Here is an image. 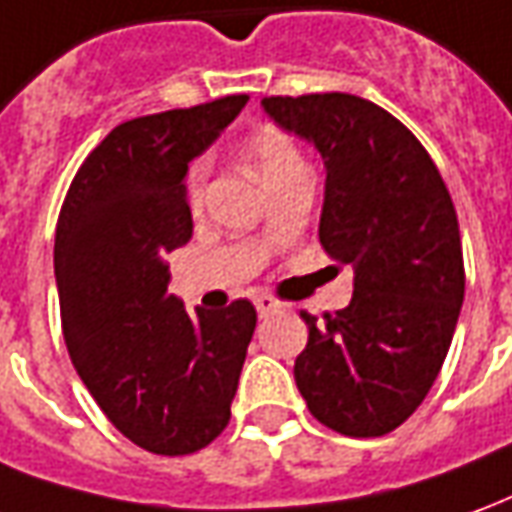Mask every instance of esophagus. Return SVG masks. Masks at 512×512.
Here are the masks:
<instances>
[{"label":"esophagus","instance_id":"obj_1","mask_svg":"<svg viewBox=\"0 0 512 512\" xmlns=\"http://www.w3.org/2000/svg\"><path fill=\"white\" fill-rule=\"evenodd\" d=\"M281 309H284V303L278 301V298H273V295H259V298H256V312H259V317L278 315Z\"/></svg>","mask_w":512,"mask_h":512}]
</instances>
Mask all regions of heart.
Segmentation results:
<instances>
[{
  "instance_id": "obj_1",
  "label": "heart",
  "mask_w": 512,
  "mask_h": 512,
  "mask_svg": "<svg viewBox=\"0 0 512 512\" xmlns=\"http://www.w3.org/2000/svg\"><path fill=\"white\" fill-rule=\"evenodd\" d=\"M248 150L250 158H253V164H256V169H259V175H262V181L267 183V186L281 181L284 175H290L295 169L306 167L301 153H298V147H295V142H292L290 136H287L284 130L270 128V125H264V128H259L250 136ZM203 181H206V164L197 161L195 167H192V172H189V197H192V200H200V195H203Z\"/></svg>"
}]
</instances>
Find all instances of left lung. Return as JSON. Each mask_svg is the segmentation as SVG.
Returning a JSON list of instances; mask_svg holds the SVG:
<instances>
[{
  "instance_id": "obj_1",
  "label": "left lung",
  "mask_w": 512,
  "mask_h": 512,
  "mask_svg": "<svg viewBox=\"0 0 512 512\" xmlns=\"http://www.w3.org/2000/svg\"><path fill=\"white\" fill-rule=\"evenodd\" d=\"M262 108L323 158L320 245L354 267L345 309L301 312L295 384L323 426L379 438L418 410L449 354L465 295L457 211L424 144L379 105L331 91Z\"/></svg>"
}]
</instances>
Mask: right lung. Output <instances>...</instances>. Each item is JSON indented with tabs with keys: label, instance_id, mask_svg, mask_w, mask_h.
Listing matches in <instances>:
<instances>
[{
	"label": "right lung",
	"instance_id": "add662e5",
	"mask_svg": "<svg viewBox=\"0 0 512 512\" xmlns=\"http://www.w3.org/2000/svg\"><path fill=\"white\" fill-rule=\"evenodd\" d=\"M245 102L234 94L114 128L77 169L58 217L69 357L108 421L153 454H192L228 426L256 329L250 301L192 317L167 290V256L192 239L189 161Z\"/></svg>",
	"mask_w": 512,
	"mask_h": 512
}]
</instances>
